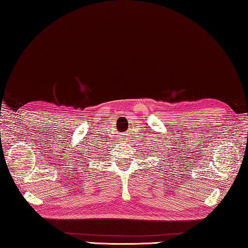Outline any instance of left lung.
Wrapping results in <instances>:
<instances>
[{"mask_svg": "<svg viewBox=\"0 0 248 248\" xmlns=\"http://www.w3.org/2000/svg\"><path fill=\"white\" fill-rule=\"evenodd\" d=\"M165 161H166V159H165Z\"/></svg>", "mask_w": 248, "mask_h": 248, "instance_id": "1", "label": "left lung"}]
</instances>
